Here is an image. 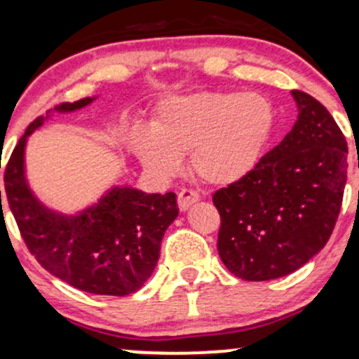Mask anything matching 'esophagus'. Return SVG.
<instances>
[{"label":"esophagus","mask_w":359,"mask_h":359,"mask_svg":"<svg viewBox=\"0 0 359 359\" xmlns=\"http://www.w3.org/2000/svg\"><path fill=\"white\" fill-rule=\"evenodd\" d=\"M197 201H199V194L194 192L192 189H187V187L180 189L179 196H177V204H179L180 211H187L189 205L197 203Z\"/></svg>","instance_id":"obj_1"}]
</instances>
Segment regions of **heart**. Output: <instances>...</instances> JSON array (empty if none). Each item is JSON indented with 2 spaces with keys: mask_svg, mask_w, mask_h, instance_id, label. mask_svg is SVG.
I'll use <instances>...</instances> for the list:
<instances>
[{
  "mask_svg": "<svg viewBox=\"0 0 359 359\" xmlns=\"http://www.w3.org/2000/svg\"><path fill=\"white\" fill-rule=\"evenodd\" d=\"M275 109L257 93H196L168 97L151 130L135 126L130 147L148 170L170 175L180 156L201 182L231 185L257 167L273 133Z\"/></svg>",
  "mask_w": 359,
  "mask_h": 359,
  "instance_id": "1",
  "label": "heart"
}]
</instances>
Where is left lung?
Returning a JSON list of instances; mask_svg holds the SVG:
<instances>
[{
    "label": "left lung",
    "instance_id": "obj_1",
    "mask_svg": "<svg viewBox=\"0 0 359 359\" xmlns=\"http://www.w3.org/2000/svg\"><path fill=\"white\" fill-rule=\"evenodd\" d=\"M299 119L241 180L214 192L221 216L217 251L250 282L292 273L325 246L339 216L348 143L327 109L292 90Z\"/></svg>",
    "mask_w": 359,
    "mask_h": 359
}]
</instances>
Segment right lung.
<instances>
[{
  "instance_id": "right-lung-1",
  "label": "right lung",
  "mask_w": 359,
  "mask_h": 359,
  "mask_svg": "<svg viewBox=\"0 0 359 359\" xmlns=\"http://www.w3.org/2000/svg\"><path fill=\"white\" fill-rule=\"evenodd\" d=\"M90 101L62 102L57 111L79 109ZM42 123V116L30 123L5 168L6 201L25 245L45 270L79 290L133 294L154 271L163 234L179 214L175 194L114 187L77 216L48 211L32 196L23 175L25 143Z\"/></svg>"
}]
</instances>
